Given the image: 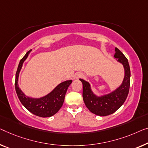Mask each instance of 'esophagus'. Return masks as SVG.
<instances>
[{"label": "esophagus", "instance_id": "obj_1", "mask_svg": "<svg viewBox=\"0 0 148 148\" xmlns=\"http://www.w3.org/2000/svg\"><path fill=\"white\" fill-rule=\"evenodd\" d=\"M83 76V74L81 73V72H77L76 74L74 75V78L75 79H78L80 78H82Z\"/></svg>", "mask_w": 148, "mask_h": 148}]
</instances>
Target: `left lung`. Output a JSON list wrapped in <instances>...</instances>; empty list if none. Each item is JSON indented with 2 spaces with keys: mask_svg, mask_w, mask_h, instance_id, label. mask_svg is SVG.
<instances>
[{
  "mask_svg": "<svg viewBox=\"0 0 148 148\" xmlns=\"http://www.w3.org/2000/svg\"><path fill=\"white\" fill-rule=\"evenodd\" d=\"M114 57L122 63L125 70V76L120 87L113 92L106 95L98 97L94 94L90 88V84L80 79L82 82V96L86 106L92 113L97 116H106L115 112L123 105L126 100L130 86V68L126 58L118 48H115Z\"/></svg>",
  "mask_w": 148,
  "mask_h": 148,
  "instance_id": "obj_1",
  "label": "left lung"
}]
</instances>
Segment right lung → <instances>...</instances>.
Listing matches in <instances>:
<instances>
[{
	"label": "right lung",
	"instance_id": "add662e5",
	"mask_svg": "<svg viewBox=\"0 0 148 148\" xmlns=\"http://www.w3.org/2000/svg\"><path fill=\"white\" fill-rule=\"evenodd\" d=\"M30 51L31 50L26 52L25 56L21 59L17 68L15 78V90L17 96L22 104L34 115L42 118L52 116L58 112L62 106L67 89L72 80H67L60 83L50 94L42 98H32L26 97L18 87V78L19 72L23 66V64L28 57Z\"/></svg>",
	"mask_w": 148,
	"mask_h": 148
}]
</instances>
